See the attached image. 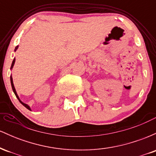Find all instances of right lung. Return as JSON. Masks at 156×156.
<instances>
[{
	"label": "right lung",
	"mask_w": 156,
	"mask_h": 156,
	"mask_svg": "<svg viewBox=\"0 0 156 156\" xmlns=\"http://www.w3.org/2000/svg\"><path fill=\"white\" fill-rule=\"evenodd\" d=\"M17 49H18V45H17V46H16V48H15V51H17ZM15 58H14L13 62H12V66H11V68H10V69H12V68H13L14 65H15ZM10 80H11V84H12V90H13V92H14V93H15V96L17 97V99H18V101H19L20 102V103H21V104H23V105H24V106L26 107V108H28V110L31 111V108H30V106H29V105H28V104H26V103H23V102H22V101H20V98H19L18 94H17V92H16V89H15V86H14V83H13V78H12V75H11V76H10Z\"/></svg>",
	"instance_id": "obj_1"
}]
</instances>
